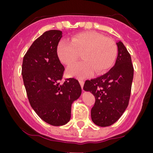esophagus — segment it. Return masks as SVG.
<instances>
[{
  "mask_svg": "<svg viewBox=\"0 0 153 153\" xmlns=\"http://www.w3.org/2000/svg\"><path fill=\"white\" fill-rule=\"evenodd\" d=\"M79 83H80V86H81L82 89H83V85H84V81H83V80H79Z\"/></svg>",
  "mask_w": 153,
  "mask_h": 153,
  "instance_id": "esophagus-1",
  "label": "esophagus"
}]
</instances>
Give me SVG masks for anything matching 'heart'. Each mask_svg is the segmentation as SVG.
<instances>
[{
    "label": "heart",
    "mask_w": 153,
    "mask_h": 153,
    "mask_svg": "<svg viewBox=\"0 0 153 153\" xmlns=\"http://www.w3.org/2000/svg\"><path fill=\"white\" fill-rule=\"evenodd\" d=\"M114 42L95 31L80 33L71 39V42L61 40L57 47L59 60L70 65L81 54L82 61L75 62L68 68L69 77L83 79L95 73L101 74L112 66L117 56Z\"/></svg>",
    "instance_id": "heart-1"
}]
</instances>
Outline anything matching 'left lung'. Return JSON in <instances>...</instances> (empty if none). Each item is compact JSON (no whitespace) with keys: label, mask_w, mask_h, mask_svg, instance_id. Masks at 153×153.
I'll list each match as a JSON object with an SVG mask.
<instances>
[{"label":"left lung","mask_w":153,"mask_h":153,"mask_svg":"<svg viewBox=\"0 0 153 153\" xmlns=\"http://www.w3.org/2000/svg\"><path fill=\"white\" fill-rule=\"evenodd\" d=\"M118 54L114 65L106 74L86 80L83 90L96 99L91 119L99 127L114 124L127 109L131 94L134 68L131 56L121 41L116 42Z\"/></svg>","instance_id":"1"}]
</instances>
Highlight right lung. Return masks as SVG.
I'll use <instances>...</instances> for the list:
<instances>
[{"instance_id":"right-lung-1","label":"right lung","mask_w":153,"mask_h":153,"mask_svg":"<svg viewBox=\"0 0 153 153\" xmlns=\"http://www.w3.org/2000/svg\"><path fill=\"white\" fill-rule=\"evenodd\" d=\"M62 36L59 30L45 31L33 42L23 59L22 74L31 106L43 121L65 125L71 106L81 95L78 81L69 78L60 84L65 68L57 54Z\"/></svg>"}]
</instances>
